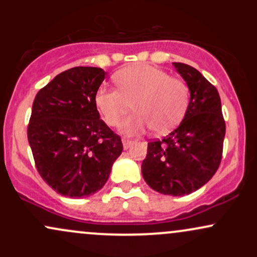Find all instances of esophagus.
I'll use <instances>...</instances> for the list:
<instances>
[{"label": "esophagus", "mask_w": 257, "mask_h": 257, "mask_svg": "<svg viewBox=\"0 0 257 257\" xmlns=\"http://www.w3.org/2000/svg\"><path fill=\"white\" fill-rule=\"evenodd\" d=\"M122 143H123V149L128 150L129 147H131V146L133 145V144H134V141L129 140V139H126V138H123V139H122Z\"/></svg>", "instance_id": "1"}]
</instances>
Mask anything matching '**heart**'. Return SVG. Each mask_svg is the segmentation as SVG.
Masks as SVG:
<instances>
[{
	"label": "heart",
	"instance_id": "1",
	"mask_svg": "<svg viewBox=\"0 0 257 257\" xmlns=\"http://www.w3.org/2000/svg\"><path fill=\"white\" fill-rule=\"evenodd\" d=\"M114 82L118 89L99 88L94 102L108 125L118 124L133 102L137 112L120 123L123 134L140 135L151 128L157 134H166L184 117L188 105L187 85L163 70L134 65L117 72Z\"/></svg>",
	"mask_w": 257,
	"mask_h": 257
}]
</instances>
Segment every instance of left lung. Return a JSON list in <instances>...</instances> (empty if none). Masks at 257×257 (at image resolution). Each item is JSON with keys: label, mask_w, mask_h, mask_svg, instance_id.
<instances>
[{"label": "left lung", "mask_w": 257, "mask_h": 257, "mask_svg": "<svg viewBox=\"0 0 257 257\" xmlns=\"http://www.w3.org/2000/svg\"><path fill=\"white\" fill-rule=\"evenodd\" d=\"M173 65L187 84L190 102L178 128L147 144L141 173L152 190L178 197L197 191L216 173L226 125L216 88L190 65Z\"/></svg>", "instance_id": "8db88e82"}]
</instances>
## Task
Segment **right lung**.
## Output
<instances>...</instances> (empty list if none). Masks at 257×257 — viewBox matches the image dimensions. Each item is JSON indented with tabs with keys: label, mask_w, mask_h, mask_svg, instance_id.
<instances>
[{
	"label": "right lung",
	"mask_w": 257,
	"mask_h": 257,
	"mask_svg": "<svg viewBox=\"0 0 257 257\" xmlns=\"http://www.w3.org/2000/svg\"><path fill=\"white\" fill-rule=\"evenodd\" d=\"M106 72L77 66L37 93L28 139L36 168L53 190L84 198L104 187L122 153L120 138L100 119L94 98Z\"/></svg>",
	"instance_id": "add662e5"
}]
</instances>
